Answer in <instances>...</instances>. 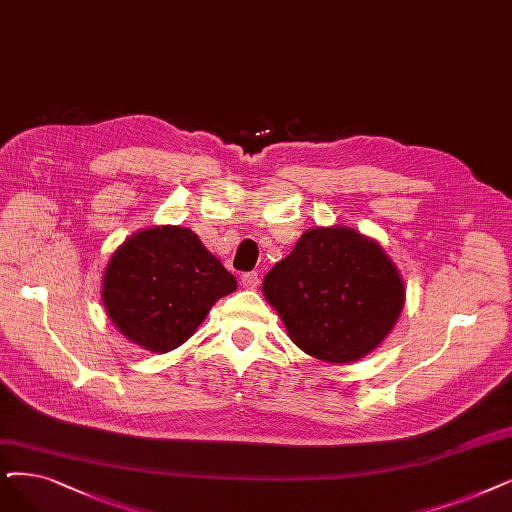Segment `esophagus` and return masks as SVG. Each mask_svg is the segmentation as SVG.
Here are the masks:
<instances>
[{
	"label": "esophagus",
	"mask_w": 512,
	"mask_h": 512,
	"mask_svg": "<svg viewBox=\"0 0 512 512\" xmlns=\"http://www.w3.org/2000/svg\"><path fill=\"white\" fill-rule=\"evenodd\" d=\"M241 285L245 290H256L258 285H260V277H258V273L256 271H252V273H243L241 275Z\"/></svg>",
	"instance_id": "1"
}]
</instances>
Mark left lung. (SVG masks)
<instances>
[{"label":"left lung","instance_id":"8db88e82","mask_svg":"<svg viewBox=\"0 0 512 512\" xmlns=\"http://www.w3.org/2000/svg\"><path fill=\"white\" fill-rule=\"evenodd\" d=\"M292 342L325 363H351L388 336L403 279L380 245L349 227L304 231L262 283Z\"/></svg>","mask_w":512,"mask_h":512}]
</instances>
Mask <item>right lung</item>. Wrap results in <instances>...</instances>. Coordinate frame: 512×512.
<instances>
[{"label":"right lung","mask_w":512,"mask_h":512,"mask_svg":"<svg viewBox=\"0 0 512 512\" xmlns=\"http://www.w3.org/2000/svg\"><path fill=\"white\" fill-rule=\"evenodd\" d=\"M237 279L199 237L163 224L119 245L102 277V304L117 330L153 353L187 342Z\"/></svg>","instance_id":"obj_1"}]
</instances>
